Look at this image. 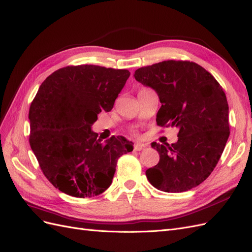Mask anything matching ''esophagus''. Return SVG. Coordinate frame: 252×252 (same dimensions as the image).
<instances>
[{"label":"esophagus","mask_w":252,"mask_h":252,"mask_svg":"<svg viewBox=\"0 0 252 252\" xmlns=\"http://www.w3.org/2000/svg\"><path fill=\"white\" fill-rule=\"evenodd\" d=\"M147 148L146 145H143V143H136V145H134V150L135 151H142L145 150Z\"/></svg>","instance_id":"obj_1"}]
</instances>
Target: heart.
<instances>
[{
	"mask_svg": "<svg viewBox=\"0 0 252 252\" xmlns=\"http://www.w3.org/2000/svg\"><path fill=\"white\" fill-rule=\"evenodd\" d=\"M142 90H146V89H141L140 91H142ZM130 135L133 136V137H138V133H137V131H136V130H131L130 131Z\"/></svg>",
	"mask_w": 252,
	"mask_h": 252,
	"instance_id": "obj_1",
	"label": "heart"
}]
</instances>
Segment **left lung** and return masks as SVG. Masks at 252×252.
Returning <instances> with one entry per match:
<instances>
[{
	"instance_id": "1",
	"label": "left lung",
	"mask_w": 252,
	"mask_h": 252,
	"mask_svg": "<svg viewBox=\"0 0 252 252\" xmlns=\"http://www.w3.org/2000/svg\"><path fill=\"white\" fill-rule=\"evenodd\" d=\"M134 76L159 96L157 126L178 127L177 142L152 143L159 161L146 171L148 181L171 193L202 184L217 167L230 134L224 90L209 71L187 60L158 62L136 69Z\"/></svg>"
}]
</instances>
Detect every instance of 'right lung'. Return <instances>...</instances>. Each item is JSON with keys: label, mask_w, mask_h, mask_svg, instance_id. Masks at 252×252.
I'll list each match as a JSON object with an SVG mask.
<instances>
[{"label": "right lung", "mask_w": 252, "mask_h": 252, "mask_svg": "<svg viewBox=\"0 0 252 252\" xmlns=\"http://www.w3.org/2000/svg\"><path fill=\"white\" fill-rule=\"evenodd\" d=\"M130 77L127 69L82 64L59 68L40 85L30 107V145L43 174L63 193L93 197L112 184L119 157L132 142L97 139L91 126L110 112Z\"/></svg>", "instance_id": "obj_1"}]
</instances>
